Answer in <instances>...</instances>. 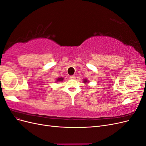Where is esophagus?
<instances>
[{"instance_id":"esophagus-1","label":"esophagus","mask_w":146,"mask_h":146,"mask_svg":"<svg viewBox=\"0 0 146 146\" xmlns=\"http://www.w3.org/2000/svg\"><path fill=\"white\" fill-rule=\"evenodd\" d=\"M70 79H75V78H76V76H70Z\"/></svg>"}]
</instances>
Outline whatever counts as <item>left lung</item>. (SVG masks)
<instances>
[{
    "instance_id": "obj_1",
    "label": "left lung",
    "mask_w": 146,
    "mask_h": 146,
    "mask_svg": "<svg viewBox=\"0 0 146 146\" xmlns=\"http://www.w3.org/2000/svg\"><path fill=\"white\" fill-rule=\"evenodd\" d=\"M83 83H88L90 82L89 81H88V80H87V79H83Z\"/></svg>"
}]
</instances>
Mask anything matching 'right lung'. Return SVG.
I'll list each match as a JSON object with an SVG mask.
<instances>
[{
  "label": "right lung",
  "mask_w": 146,
  "mask_h": 146,
  "mask_svg": "<svg viewBox=\"0 0 146 146\" xmlns=\"http://www.w3.org/2000/svg\"><path fill=\"white\" fill-rule=\"evenodd\" d=\"M64 80V78L63 77H58V78L56 79V82H63Z\"/></svg>",
  "instance_id": "add662e5"
}]
</instances>
